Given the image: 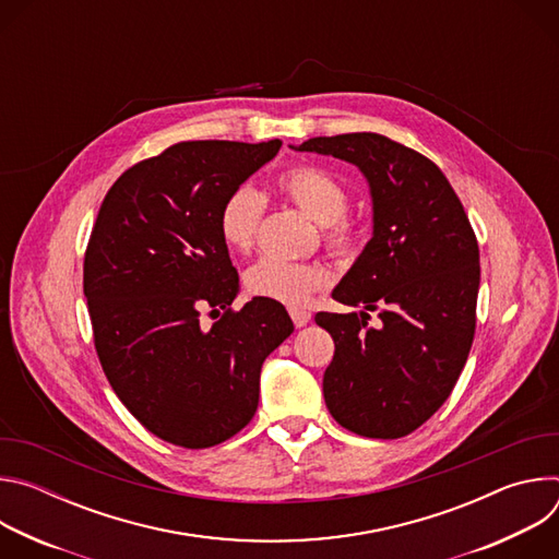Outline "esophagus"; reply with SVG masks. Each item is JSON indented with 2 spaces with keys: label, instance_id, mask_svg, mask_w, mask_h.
Instances as JSON below:
<instances>
[{
  "label": "esophagus",
  "instance_id": "obj_1",
  "mask_svg": "<svg viewBox=\"0 0 559 559\" xmlns=\"http://www.w3.org/2000/svg\"><path fill=\"white\" fill-rule=\"evenodd\" d=\"M289 316L296 328H305L311 321V313L307 309H289Z\"/></svg>",
  "mask_w": 559,
  "mask_h": 559
}]
</instances>
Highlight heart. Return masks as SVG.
<instances>
[{
  "mask_svg": "<svg viewBox=\"0 0 559 559\" xmlns=\"http://www.w3.org/2000/svg\"><path fill=\"white\" fill-rule=\"evenodd\" d=\"M278 194L321 225L325 248L341 261H349L360 243V227L347 216L349 192L325 168L296 164L285 168L274 181ZM265 214V199L248 183L236 186L221 203L218 234L234 252H248L257 243V234ZM328 272L316 263H289L261 259L246 274V287L252 296L270 298L283 305H305L316 292L328 287Z\"/></svg>",
  "mask_w": 559,
  "mask_h": 559,
  "instance_id": "heart-1",
  "label": "heart"
}]
</instances>
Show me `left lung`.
<instances>
[{
    "mask_svg": "<svg viewBox=\"0 0 559 559\" xmlns=\"http://www.w3.org/2000/svg\"><path fill=\"white\" fill-rule=\"evenodd\" d=\"M302 152L360 168L373 199V236L334 289V300L378 310L318 311L334 338L323 393L334 420L365 438L393 440L425 425L451 395L475 334L480 250L442 170L376 132L313 136Z\"/></svg>",
    "mask_w": 559,
    "mask_h": 559,
    "instance_id": "left-lung-1",
    "label": "left lung"
}]
</instances>
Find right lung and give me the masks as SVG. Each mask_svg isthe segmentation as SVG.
Returning <instances> with one entry per match:
<instances>
[{"label": "right lung", "instance_id": "add662e5", "mask_svg": "<svg viewBox=\"0 0 559 559\" xmlns=\"http://www.w3.org/2000/svg\"><path fill=\"white\" fill-rule=\"evenodd\" d=\"M278 139L181 141L108 190L84 257V294L104 373L156 438L207 449L259 407L263 360L294 332L285 307L231 309L238 274L218 234L223 199L263 168ZM224 309L205 331L200 311Z\"/></svg>", "mask_w": 559, "mask_h": 559}]
</instances>
